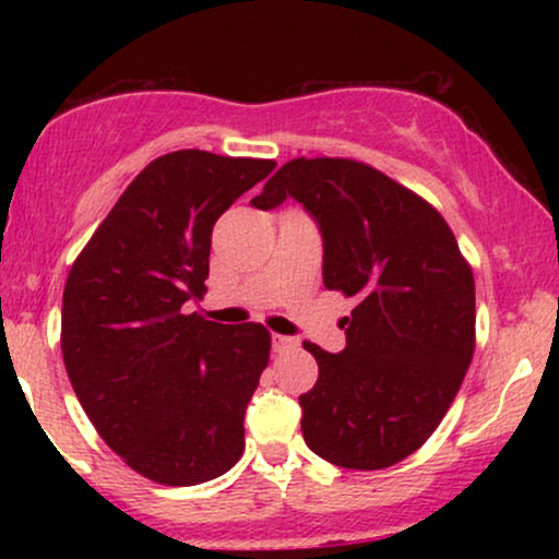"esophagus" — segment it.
Returning <instances> with one entry per match:
<instances>
[{
	"label": "esophagus",
	"instance_id": "obj_1",
	"mask_svg": "<svg viewBox=\"0 0 559 559\" xmlns=\"http://www.w3.org/2000/svg\"><path fill=\"white\" fill-rule=\"evenodd\" d=\"M273 349H275V352L299 349V338H294V336H281V333H273Z\"/></svg>",
	"mask_w": 559,
	"mask_h": 559
}]
</instances>
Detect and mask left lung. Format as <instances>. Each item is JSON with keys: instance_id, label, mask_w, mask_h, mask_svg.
I'll list each match as a JSON object with an SVG mask.
<instances>
[{"instance_id": "8db88e82", "label": "left lung", "mask_w": 559, "mask_h": 559, "mask_svg": "<svg viewBox=\"0 0 559 559\" xmlns=\"http://www.w3.org/2000/svg\"><path fill=\"white\" fill-rule=\"evenodd\" d=\"M297 199L323 236V284L357 297L338 355L305 342L318 383L299 396L318 457L381 471L439 428L476 346V284L452 228L426 199L344 157H297L252 199Z\"/></svg>"}]
</instances>
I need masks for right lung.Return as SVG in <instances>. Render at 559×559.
<instances>
[{
    "label": "right lung",
    "mask_w": 559,
    "mask_h": 559,
    "mask_svg": "<svg viewBox=\"0 0 559 559\" xmlns=\"http://www.w3.org/2000/svg\"><path fill=\"white\" fill-rule=\"evenodd\" d=\"M273 168L202 150L152 159L70 267L68 378L107 447L155 484H204L243 452L271 333L183 316V305L207 292L215 221Z\"/></svg>",
    "instance_id": "1"
}]
</instances>
